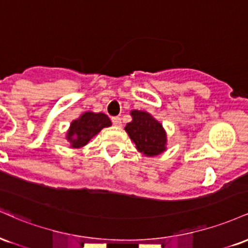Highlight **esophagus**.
Instances as JSON below:
<instances>
[{
  "instance_id": "esophagus-1",
  "label": "esophagus",
  "mask_w": 248,
  "mask_h": 248,
  "mask_svg": "<svg viewBox=\"0 0 248 248\" xmlns=\"http://www.w3.org/2000/svg\"><path fill=\"white\" fill-rule=\"evenodd\" d=\"M112 121H113V124L116 127H120L121 126V119L119 118V116H114V118H112Z\"/></svg>"
}]
</instances>
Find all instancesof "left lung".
<instances>
[{
	"mask_svg": "<svg viewBox=\"0 0 248 248\" xmlns=\"http://www.w3.org/2000/svg\"><path fill=\"white\" fill-rule=\"evenodd\" d=\"M132 121L124 130L136 149L148 157L157 156L167 150V132L162 124L146 110H130Z\"/></svg>",
	"mask_w": 248,
	"mask_h": 248,
	"instance_id": "8db88e82",
	"label": "left lung"
}]
</instances>
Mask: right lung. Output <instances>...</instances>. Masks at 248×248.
<instances>
[{"instance_id":"obj_1","label":"right lung","mask_w":248,"mask_h":248,"mask_svg":"<svg viewBox=\"0 0 248 248\" xmlns=\"http://www.w3.org/2000/svg\"><path fill=\"white\" fill-rule=\"evenodd\" d=\"M112 126L109 118L104 113L85 112L78 119L71 122L66 133V140L71 148H81L94 138L101 129Z\"/></svg>"}]
</instances>
